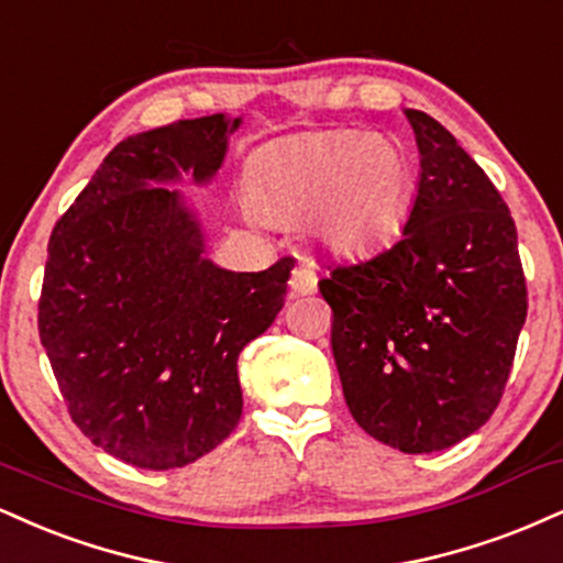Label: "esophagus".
<instances>
[{
  "label": "esophagus",
  "mask_w": 563,
  "mask_h": 563,
  "mask_svg": "<svg viewBox=\"0 0 563 563\" xmlns=\"http://www.w3.org/2000/svg\"><path fill=\"white\" fill-rule=\"evenodd\" d=\"M288 288H290V294H294V296L314 294L317 275H314V269H311V264L307 260H299V264L294 267V273H290V280H288Z\"/></svg>",
  "instance_id": "1"
}]
</instances>
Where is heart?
<instances>
[{"instance_id":"b5f03b06","label":"heart","mask_w":563,"mask_h":563,"mask_svg":"<svg viewBox=\"0 0 563 563\" xmlns=\"http://www.w3.org/2000/svg\"><path fill=\"white\" fill-rule=\"evenodd\" d=\"M417 175L401 144L364 131H320L264 148L254 162V205L273 220L307 217L311 233L343 256H364L401 233Z\"/></svg>"}]
</instances>
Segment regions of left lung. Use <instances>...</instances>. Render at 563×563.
<instances>
[{
  "mask_svg": "<svg viewBox=\"0 0 563 563\" xmlns=\"http://www.w3.org/2000/svg\"><path fill=\"white\" fill-rule=\"evenodd\" d=\"M422 159L401 239L322 277L351 417L404 453L483 428L527 317L517 228L490 178L438 120L406 110Z\"/></svg>",
  "mask_w": 563,
  "mask_h": 563,
  "instance_id": "8db88e82",
  "label": "left lung"
}]
</instances>
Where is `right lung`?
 <instances>
[{"label": "right lung", "instance_id": "add662e5", "mask_svg": "<svg viewBox=\"0 0 563 563\" xmlns=\"http://www.w3.org/2000/svg\"><path fill=\"white\" fill-rule=\"evenodd\" d=\"M239 123L209 114L120 141L52 230L38 338L67 415L141 470L191 464L235 430V362L286 303L290 256L214 267L194 214L159 186L212 178Z\"/></svg>", "mask_w": 563, "mask_h": 563}]
</instances>
